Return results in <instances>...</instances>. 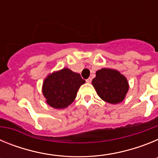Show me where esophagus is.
Here are the masks:
<instances>
[{
    "instance_id": "esophagus-1",
    "label": "esophagus",
    "mask_w": 158,
    "mask_h": 158,
    "mask_svg": "<svg viewBox=\"0 0 158 158\" xmlns=\"http://www.w3.org/2000/svg\"><path fill=\"white\" fill-rule=\"evenodd\" d=\"M86 82H87V83H91V82H92V78L91 77L88 78L87 80H86Z\"/></svg>"
}]
</instances>
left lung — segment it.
I'll return each mask as SVG.
<instances>
[{"label":"left lung","mask_w":158,"mask_h":158,"mask_svg":"<svg viewBox=\"0 0 158 158\" xmlns=\"http://www.w3.org/2000/svg\"><path fill=\"white\" fill-rule=\"evenodd\" d=\"M93 85L100 98L110 104H118L125 98L129 89L127 78L117 70L101 69L96 71Z\"/></svg>","instance_id":"left-lung-1"}]
</instances>
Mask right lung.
I'll list each match as a JSON object with an SVG mask.
<instances>
[{
	"label": "right lung",
	"mask_w": 158,
	"mask_h": 158,
	"mask_svg": "<svg viewBox=\"0 0 158 158\" xmlns=\"http://www.w3.org/2000/svg\"><path fill=\"white\" fill-rule=\"evenodd\" d=\"M85 83L79 73L65 69L50 74L44 81L43 93L47 103L57 109L68 107L75 100L78 89Z\"/></svg>",
	"instance_id": "add662e5"
}]
</instances>
